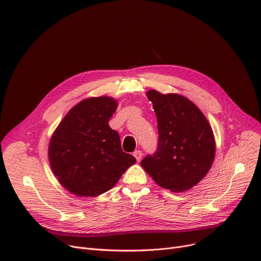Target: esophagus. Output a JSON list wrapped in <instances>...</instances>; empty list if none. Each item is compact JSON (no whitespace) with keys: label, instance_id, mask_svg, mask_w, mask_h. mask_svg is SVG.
<instances>
[{"label":"esophagus","instance_id":"obj_1","mask_svg":"<svg viewBox=\"0 0 261 261\" xmlns=\"http://www.w3.org/2000/svg\"><path fill=\"white\" fill-rule=\"evenodd\" d=\"M133 155H134V158L136 159V161L138 162H140L141 160H142V156H143V153H142V151L141 150H136V151L133 153Z\"/></svg>","mask_w":261,"mask_h":261}]
</instances>
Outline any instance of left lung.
Returning <instances> with one entry per match:
<instances>
[{
	"instance_id": "1",
	"label": "left lung",
	"mask_w": 261,
	"mask_h": 261,
	"mask_svg": "<svg viewBox=\"0 0 261 261\" xmlns=\"http://www.w3.org/2000/svg\"><path fill=\"white\" fill-rule=\"evenodd\" d=\"M158 118L159 144L141 165L154 182L173 193L196 186L210 171L216 153L213 129L201 110L182 95L147 92Z\"/></svg>"
}]
</instances>
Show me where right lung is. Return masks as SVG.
<instances>
[{
  "instance_id": "add662e5",
  "label": "right lung",
  "mask_w": 261,
  "mask_h": 261,
  "mask_svg": "<svg viewBox=\"0 0 261 261\" xmlns=\"http://www.w3.org/2000/svg\"><path fill=\"white\" fill-rule=\"evenodd\" d=\"M117 100L90 97L74 106L53 133L48 160L59 183L77 197H97L111 189L136 162L122 151L109 120Z\"/></svg>"
}]
</instances>
